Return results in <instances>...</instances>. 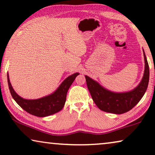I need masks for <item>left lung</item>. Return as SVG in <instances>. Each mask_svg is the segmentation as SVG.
Instances as JSON below:
<instances>
[{
  "mask_svg": "<svg viewBox=\"0 0 155 155\" xmlns=\"http://www.w3.org/2000/svg\"><path fill=\"white\" fill-rule=\"evenodd\" d=\"M145 71L143 77L137 87L132 90L116 92L104 87L98 82L85 75L87 85L95 104L101 111L114 114H122L132 109L140 101L149 83L150 69L145 51Z\"/></svg>",
  "mask_w": 155,
  "mask_h": 155,
  "instance_id": "left-lung-1",
  "label": "left lung"
}]
</instances>
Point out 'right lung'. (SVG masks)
Segmentation results:
<instances>
[{"mask_svg":"<svg viewBox=\"0 0 155 155\" xmlns=\"http://www.w3.org/2000/svg\"><path fill=\"white\" fill-rule=\"evenodd\" d=\"M79 73L65 78L51 94L35 99H27L18 95L12 88L8 73V83L12 98L17 104L29 114L38 117H46L60 111L64 107L67 92Z\"/></svg>","mask_w":155,"mask_h":155,"instance_id":"add662e5","label":"right lung"}]
</instances>
